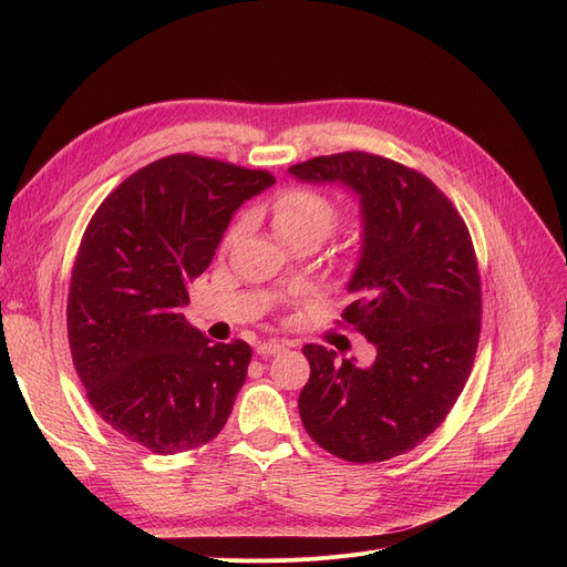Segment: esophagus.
<instances>
[{
	"mask_svg": "<svg viewBox=\"0 0 567 567\" xmlns=\"http://www.w3.org/2000/svg\"><path fill=\"white\" fill-rule=\"evenodd\" d=\"M255 351H257L259 355H276V353L285 351V344L278 342V340H268V342H259V344L255 347Z\"/></svg>",
	"mask_w": 567,
	"mask_h": 567,
	"instance_id": "esophagus-1",
	"label": "esophagus"
}]
</instances>
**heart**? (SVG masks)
Returning a JSON list of instances; mask_svg holds the SVG:
<instances>
[{
    "mask_svg": "<svg viewBox=\"0 0 567 567\" xmlns=\"http://www.w3.org/2000/svg\"><path fill=\"white\" fill-rule=\"evenodd\" d=\"M338 220L336 204L312 190H287L274 202V229L282 244L315 236L323 241Z\"/></svg>",
    "mask_w": 567,
    "mask_h": 567,
    "instance_id": "heart-1",
    "label": "heart"
}]
</instances>
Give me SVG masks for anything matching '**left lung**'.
Masks as SVG:
<instances>
[{"mask_svg":"<svg viewBox=\"0 0 567 567\" xmlns=\"http://www.w3.org/2000/svg\"><path fill=\"white\" fill-rule=\"evenodd\" d=\"M289 174L359 199L361 250L342 319L377 347L368 368L303 347V427L347 462L391 460L443 423L471 374L481 278L468 229L427 176L389 158L347 152L291 165Z\"/></svg>","mask_w":567,"mask_h":567,"instance_id":"left-lung-1","label":"left lung"}]
</instances>
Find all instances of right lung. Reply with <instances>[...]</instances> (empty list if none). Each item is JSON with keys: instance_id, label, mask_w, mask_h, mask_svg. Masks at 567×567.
Segmentation results:
<instances>
[{"instance_id": "1", "label": "right lung", "mask_w": 567, "mask_h": 567, "mask_svg": "<svg viewBox=\"0 0 567 567\" xmlns=\"http://www.w3.org/2000/svg\"><path fill=\"white\" fill-rule=\"evenodd\" d=\"M264 169L178 154L131 174L89 223L69 291V342L86 398L118 434L158 455L193 451L227 423L252 349L208 340L184 317Z\"/></svg>"}]
</instances>
